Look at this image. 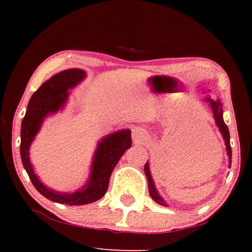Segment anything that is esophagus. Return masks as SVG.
I'll return each mask as SVG.
<instances>
[{"label":"esophagus","instance_id":"34e87169","mask_svg":"<svg viewBox=\"0 0 252 252\" xmlns=\"http://www.w3.org/2000/svg\"><path fill=\"white\" fill-rule=\"evenodd\" d=\"M148 135L149 134L147 133V131L142 129V127H134V129L132 130V138L138 142H141L143 140H146L148 138Z\"/></svg>","mask_w":252,"mask_h":252}]
</instances>
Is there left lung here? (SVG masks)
Segmentation results:
<instances>
[{
  "label": "left lung",
  "mask_w": 252,
  "mask_h": 252,
  "mask_svg": "<svg viewBox=\"0 0 252 252\" xmlns=\"http://www.w3.org/2000/svg\"><path fill=\"white\" fill-rule=\"evenodd\" d=\"M207 101L210 102L211 104V108L213 111V117H215V120L217 126H219L220 132L222 133V136L224 139V142H225V146H227V151H228V156H229V165L231 167V146H230V134H229V130H228V126L225 125L224 121H223V118H222V108H221V103L220 101H213L211 99H207ZM144 172H146V176H147V180H148V187H149V193H150L151 198L155 200L157 203L161 204V206H167V203H165L162 198L159 195V193L157 192L156 190V187L153 185V180L151 178V174H150V169H149V163L147 162L146 164H144Z\"/></svg>",
  "instance_id": "1"
}]
</instances>
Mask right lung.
<instances>
[{
  "instance_id": "right-lung-1",
  "label": "right lung",
  "mask_w": 252,
  "mask_h": 252,
  "mask_svg": "<svg viewBox=\"0 0 252 252\" xmlns=\"http://www.w3.org/2000/svg\"><path fill=\"white\" fill-rule=\"evenodd\" d=\"M84 76V71L71 69L60 72L44 82L30 99L27 113L21 126V158L30 180L34 188L45 198L67 206H81L96 201L103 197L108 190L110 177L114 167L132 144L130 130H122L105 136L97 146L95 156L93 158L90 180L83 189L73 193H59L50 190L42 185L34 174L29 159L30 144L39 131L43 119L50 113L57 112L64 105L69 94L67 90L75 87Z\"/></svg>"
}]
</instances>
